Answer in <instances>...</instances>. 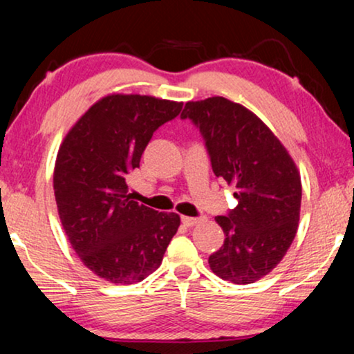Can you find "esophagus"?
<instances>
[{
  "label": "esophagus",
  "instance_id": "esophagus-1",
  "mask_svg": "<svg viewBox=\"0 0 354 354\" xmlns=\"http://www.w3.org/2000/svg\"><path fill=\"white\" fill-rule=\"evenodd\" d=\"M182 224L187 225V227H193L198 224V219L196 217H187V216H182Z\"/></svg>",
  "mask_w": 354,
  "mask_h": 354
}]
</instances>
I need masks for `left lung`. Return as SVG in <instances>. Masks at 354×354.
<instances>
[{"label": "left lung", "mask_w": 354, "mask_h": 354, "mask_svg": "<svg viewBox=\"0 0 354 354\" xmlns=\"http://www.w3.org/2000/svg\"><path fill=\"white\" fill-rule=\"evenodd\" d=\"M180 118L200 129L212 172L235 188L239 201L216 217L225 240L209 268L232 283H253L282 261L297 235L298 169L268 125L239 103L222 96L188 101Z\"/></svg>", "instance_id": "8db88e82"}]
</instances>
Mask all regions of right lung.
I'll list each match as a JSON object with an SVG mask.
<instances>
[{"mask_svg": "<svg viewBox=\"0 0 354 354\" xmlns=\"http://www.w3.org/2000/svg\"><path fill=\"white\" fill-rule=\"evenodd\" d=\"M182 106L154 96H104L57 151L53 187L62 229L82 263L111 283H137L154 272L180 225L176 212L133 201L127 176Z\"/></svg>", "mask_w": 354, "mask_h": 354, "instance_id": "1", "label": "right lung"}]
</instances>
